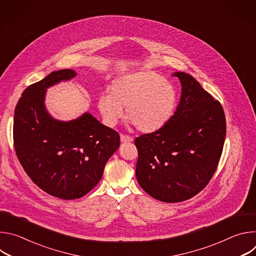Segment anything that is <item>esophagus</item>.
Wrapping results in <instances>:
<instances>
[{
	"instance_id": "34e87169",
	"label": "esophagus",
	"mask_w": 256,
	"mask_h": 256,
	"mask_svg": "<svg viewBox=\"0 0 256 256\" xmlns=\"http://www.w3.org/2000/svg\"><path fill=\"white\" fill-rule=\"evenodd\" d=\"M120 140L122 142H132V138L126 134H120Z\"/></svg>"
}]
</instances>
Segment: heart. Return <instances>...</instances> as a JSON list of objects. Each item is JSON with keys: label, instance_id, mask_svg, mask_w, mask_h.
<instances>
[{"label": "heart", "instance_id": "obj_1", "mask_svg": "<svg viewBox=\"0 0 256 256\" xmlns=\"http://www.w3.org/2000/svg\"><path fill=\"white\" fill-rule=\"evenodd\" d=\"M177 104L174 85L154 70H138L114 79L109 94L97 101L104 124L114 126L124 116L142 132H153L172 118Z\"/></svg>", "mask_w": 256, "mask_h": 256}]
</instances>
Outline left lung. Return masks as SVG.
<instances>
[{
  "label": "left lung",
  "mask_w": 256,
  "mask_h": 256,
  "mask_svg": "<svg viewBox=\"0 0 256 256\" xmlns=\"http://www.w3.org/2000/svg\"><path fill=\"white\" fill-rule=\"evenodd\" d=\"M181 97L174 116L160 130L136 138V176L152 198L179 202L202 192L214 174L226 136L221 103L184 72H174Z\"/></svg>",
  "instance_id": "1"
}]
</instances>
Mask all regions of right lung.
Wrapping results in <instances>:
<instances>
[{
    "label": "right lung",
    "mask_w": 256,
    "mask_h": 256,
    "mask_svg": "<svg viewBox=\"0 0 256 256\" xmlns=\"http://www.w3.org/2000/svg\"><path fill=\"white\" fill-rule=\"evenodd\" d=\"M76 76L74 70H60L28 86L14 114V148L20 164L40 188L62 200L80 198L94 188L120 142L118 132L89 112L60 122L46 112V89Z\"/></svg>",
    "instance_id": "add662e5"
}]
</instances>
